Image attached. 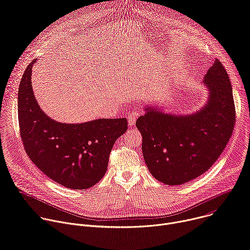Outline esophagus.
I'll use <instances>...</instances> for the list:
<instances>
[{
  "instance_id": "obj_1",
  "label": "esophagus",
  "mask_w": 250,
  "mask_h": 250,
  "mask_svg": "<svg viewBox=\"0 0 250 250\" xmlns=\"http://www.w3.org/2000/svg\"><path fill=\"white\" fill-rule=\"evenodd\" d=\"M138 117V113H131V114H128V119H127V122H128V125L131 126L134 125L136 119Z\"/></svg>"
}]
</instances>
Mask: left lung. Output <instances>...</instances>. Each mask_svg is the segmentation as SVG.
I'll return each instance as SVG.
<instances>
[{
  "mask_svg": "<svg viewBox=\"0 0 250 250\" xmlns=\"http://www.w3.org/2000/svg\"><path fill=\"white\" fill-rule=\"evenodd\" d=\"M209 97L205 108L190 116H173L150 106L136 120L146 164L166 185L187 183L208 171L223 153L235 124L232 88L219 59L204 79Z\"/></svg>",
  "mask_w": 250,
  "mask_h": 250,
  "instance_id": "left-lung-1",
  "label": "left lung"
}]
</instances>
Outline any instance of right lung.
Returning <instances> with one entry per match:
<instances>
[{
	"instance_id": "right-lung-1",
	"label": "right lung",
	"mask_w": 250,
	"mask_h": 250,
	"mask_svg": "<svg viewBox=\"0 0 250 250\" xmlns=\"http://www.w3.org/2000/svg\"><path fill=\"white\" fill-rule=\"evenodd\" d=\"M32 60L20 83L18 114L21 137L30 160L56 183L75 190L97 184L108 168L116 140L126 131L124 119L62 124L41 109L31 88Z\"/></svg>"
}]
</instances>
